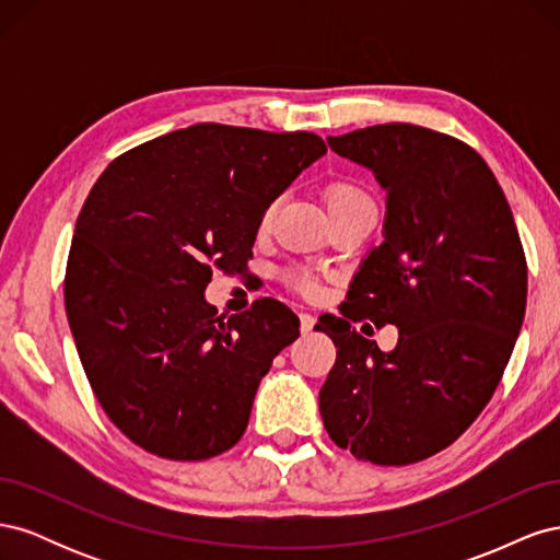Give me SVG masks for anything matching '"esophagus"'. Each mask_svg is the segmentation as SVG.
<instances>
[{
    "mask_svg": "<svg viewBox=\"0 0 560 560\" xmlns=\"http://www.w3.org/2000/svg\"><path fill=\"white\" fill-rule=\"evenodd\" d=\"M299 319H301V334H308V331L313 329V325H315V315H311V313H301V315H299Z\"/></svg>",
    "mask_w": 560,
    "mask_h": 560,
    "instance_id": "esophagus-1",
    "label": "esophagus"
}]
</instances>
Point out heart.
I'll use <instances>...</instances> for the list:
<instances>
[{
	"label": "heart",
	"mask_w": 560,
	"mask_h": 560,
	"mask_svg": "<svg viewBox=\"0 0 560 560\" xmlns=\"http://www.w3.org/2000/svg\"><path fill=\"white\" fill-rule=\"evenodd\" d=\"M325 198H327L329 214L336 212V210L352 208V206H371V198L366 196V191L360 189V186L352 184V182H331L327 186ZM268 219H270V210L264 217V224H268ZM292 282L299 287L301 292H306V294L317 292V280H315L313 273H308V270H299V273L292 276Z\"/></svg>",
	"instance_id": "1"
}]
</instances>
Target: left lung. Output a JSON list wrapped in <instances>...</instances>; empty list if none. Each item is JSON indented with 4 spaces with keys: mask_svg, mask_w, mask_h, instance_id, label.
Returning <instances> with one entry per match:
<instances>
[{
    "mask_svg": "<svg viewBox=\"0 0 560 560\" xmlns=\"http://www.w3.org/2000/svg\"><path fill=\"white\" fill-rule=\"evenodd\" d=\"M374 173L383 243L350 282L343 317L322 315L336 364L319 413L336 446L376 465H411L451 446L493 397L518 338L528 268L495 175L471 147L411 124L327 138ZM395 324L383 353L350 318Z\"/></svg>",
    "mask_w": 560,
    "mask_h": 560,
    "instance_id": "left-lung-1",
    "label": "left lung"
}]
</instances>
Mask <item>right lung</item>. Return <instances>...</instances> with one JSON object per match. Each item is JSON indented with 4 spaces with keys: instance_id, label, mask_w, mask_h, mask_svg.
I'll return each mask as SVG.
<instances>
[{
    "instance_id": "obj_1",
    "label": "right lung",
    "mask_w": 560,
    "mask_h": 560,
    "mask_svg": "<svg viewBox=\"0 0 560 560\" xmlns=\"http://www.w3.org/2000/svg\"><path fill=\"white\" fill-rule=\"evenodd\" d=\"M325 154L313 132L196 124L126 151L93 184L65 308L93 393L132 444L208 460L243 436L299 317L276 299L217 315L210 264H245L270 202Z\"/></svg>"
}]
</instances>
